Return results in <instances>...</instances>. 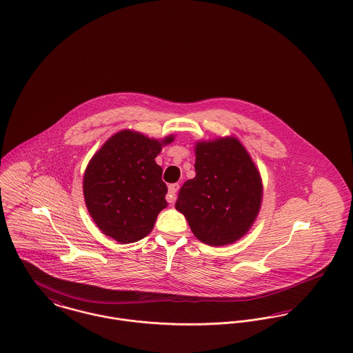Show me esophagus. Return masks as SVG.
<instances>
[{
	"label": "esophagus",
	"instance_id": "34e87169",
	"mask_svg": "<svg viewBox=\"0 0 353 353\" xmlns=\"http://www.w3.org/2000/svg\"><path fill=\"white\" fill-rule=\"evenodd\" d=\"M179 188H180L179 184H170V185L168 187V196H166L168 203L173 204V203L176 201V193H177V190H179Z\"/></svg>",
	"mask_w": 353,
	"mask_h": 353
}]
</instances>
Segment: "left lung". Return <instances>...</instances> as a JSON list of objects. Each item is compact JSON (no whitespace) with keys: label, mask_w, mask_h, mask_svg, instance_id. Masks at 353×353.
Here are the masks:
<instances>
[{"label":"left lung","mask_w":353,"mask_h":353,"mask_svg":"<svg viewBox=\"0 0 353 353\" xmlns=\"http://www.w3.org/2000/svg\"><path fill=\"white\" fill-rule=\"evenodd\" d=\"M196 177L180 189L176 209L193 234L212 247L229 245L248 233L263 201V181L248 150L236 137L197 141Z\"/></svg>","instance_id":"obj_1"}]
</instances>
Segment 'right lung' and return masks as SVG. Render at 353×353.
Returning <instances> with one entry per match:
<instances>
[{
  "label": "right lung",
  "instance_id": "1",
  "mask_svg": "<svg viewBox=\"0 0 353 353\" xmlns=\"http://www.w3.org/2000/svg\"><path fill=\"white\" fill-rule=\"evenodd\" d=\"M173 140V134L157 140L124 129L93 154L83 173V199L104 234L130 244L152 232L159 213L168 207L163 169L154 159Z\"/></svg>",
  "mask_w": 353,
  "mask_h": 353
}]
</instances>
